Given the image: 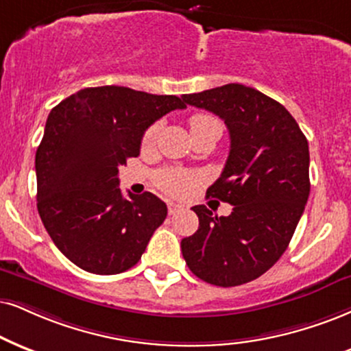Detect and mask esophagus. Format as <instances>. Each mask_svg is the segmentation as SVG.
Segmentation results:
<instances>
[{
	"instance_id": "1",
	"label": "esophagus",
	"mask_w": 351,
	"mask_h": 351,
	"mask_svg": "<svg viewBox=\"0 0 351 351\" xmlns=\"http://www.w3.org/2000/svg\"><path fill=\"white\" fill-rule=\"evenodd\" d=\"M184 210L182 205H177V203H167V213L169 215H177Z\"/></svg>"
}]
</instances>
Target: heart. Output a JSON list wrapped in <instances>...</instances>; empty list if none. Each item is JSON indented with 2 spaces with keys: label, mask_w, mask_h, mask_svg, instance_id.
I'll return each mask as SVG.
<instances>
[{
  "label": "heart",
  "mask_w": 351,
  "mask_h": 351,
  "mask_svg": "<svg viewBox=\"0 0 351 351\" xmlns=\"http://www.w3.org/2000/svg\"><path fill=\"white\" fill-rule=\"evenodd\" d=\"M210 123H219L215 117L208 114H195L190 117L189 127L190 133L195 132V130L205 127V125ZM156 133H158V125H151V127L146 130L145 135H143V146L153 145ZM198 182V176L193 174V172L182 171V169H162L156 174V184L158 187L164 190V192L169 193V195L174 197H182L185 193L192 189L193 184Z\"/></svg>",
  "instance_id": "heart-1"
}]
</instances>
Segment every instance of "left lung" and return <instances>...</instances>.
<instances>
[{
    "mask_svg": "<svg viewBox=\"0 0 351 351\" xmlns=\"http://www.w3.org/2000/svg\"><path fill=\"white\" fill-rule=\"evenodd\" d=\"M184 102L224 120L231 149L221 176L208 189L232 205L229 216L193 206L195 234L180 242L198 278L237 287L265 274L287 250L309 197V146L280 102L244 84L185 94Z\"/></svg>",
    "mask_w": 351,
    "mask_h": 351,
    "instance_id": "1",
    "label": "left lung"
}]
</instances>
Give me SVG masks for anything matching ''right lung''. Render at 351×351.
I'll use <instances>...</instances> for the list:
<instances>
[{
    "label": "right lung",
    "mask_w": 351,
    "mask_h": 351,
    "mask_svg": "<svg viewBox=\"0 0 351 351\" xmlns=\"http://www.w3.org/2000/svg\"><path fill=\"white\" fill-rule=\"evenodd\" d=\"M185 107L177 96L99 86L51 109L36 153L37 210L51 241L75 265L115 275L140 261L167 206L151 192L125 198L119 167L140 154L149 125Z\"/></svg>",
    "instance_id": "add662e5"
}]
</instances>
